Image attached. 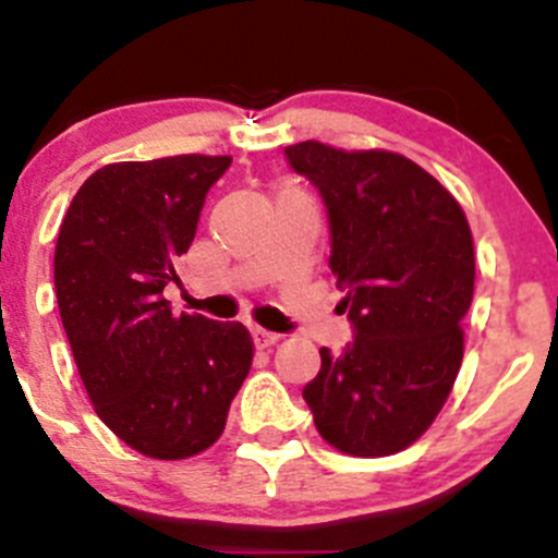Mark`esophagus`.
<instances>
[{"label": "esophagus", "mask_w": 558, "mask_h": 558, "mask_svg": "<svg viewBox=\"0 0 558 558\" xmlns=\"http://www.w3.org/2000/svg\"><path fill=\"white\" fill-rule=\"evenodd\" d=\"M251 335H253V342H256V348H272L275 342L280 340V335H275V331H267V329H258V326L251 331Z\"/></svg>", "instance_id": "esophagus-1"}]
</instances>
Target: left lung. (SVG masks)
<instances>
[{"mask_svg":"<svg viewBox=\"0 0 558 558\" xmlns=\"http://www.w3.org/2000/svg\"><path fill=\"white\" fill-rule=\"evenodd\" d=\"M286 159L324 199L329 267L353 324L345 351L320 348L318 375L302 391L315 429L351 456L404 451L437 418L464 356L470 223L451 191L391 150L307 140Z\"/></svg>","mask_w":558,"mask_h":558,"instance_id":"1","label":"left lung"}]
</instances>
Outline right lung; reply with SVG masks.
Listing matches in <instances>:
<instances>
[{
	"mask_svg": "<svg viewBox=\"0 0 558 558\" xmlns=\"http://www.w3.org/2000/svg\"><path fill=\"white\" fill-rule=\"evenodd\" d=\"M229 165L199 154L107 165L59 229L56 300L77 373L105 426L150 459L210 448L253 362L243 324L172 315L161 296Z\"/></svg>",
	"mask_w": 558,
	"mask_h": 558,
	"instance_id": "1",
	"label": "right lung"
}]
</instances>
